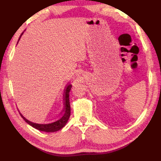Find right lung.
<instances>
[{
  "instance_id": "1",
  "label": "right lung",
  "mask_w": 161,
  "mask_h": 161,
  "mask_svg": "<svg viewBox=\"0 0 161 161\" xmlns=\"http://www.w3.org/2000/svg\"><path fill=\"white\" fill-rule=\"evenodd\" d=\"M19 37L18 41L20 40V37L22 36V35ZM64 92V110L63 111L64 114H63L60 119H58V121L53 122V123L50 124H36V123H33V122H31L28 121V119H26L25 117H24L22 114L20 113V116L23 117V119L25 120V122H27L29 125H31V126H32L35 129H36L39 130H41V131H45V132H55L58 131V130L62 129L63 128L66 124L67 123L68 120L69 119L70 116V104H69V92L71 90V88H72V85L71 84H69L67 86L65 87Z\"/></svg>"
}]
</instances>
